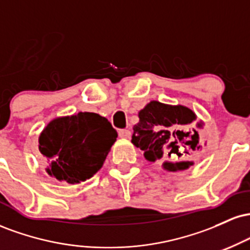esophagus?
Wrapping results in <instances>:
<instances>
[{"label": "esophagus", "instance_id": "obj_1", "mask_svg": "<svg viewBox=\"0 0 250 250\" xmlns=\"http://www.w3.org/2000/svg\"><path fill=\"white\" fill-rule=\"evenodd\" d=\"M130 135V130H128V129H121V130L119 131V136L121 137V139H129Z\"/></svg>", "mask_w": 250, "mask_h": 250}]
</instances>
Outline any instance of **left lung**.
Instances as JSON below:
<instances>
[{"instance_id":"left-lung-1","label":"left lung","mask_w":250,"mask_h":250,"mask_svg":"<svg viewBox=\"0 0 250 250\" xmlns=\"http://www.w3.org/2000/svg\"><path fill=\"white\" fill-rule=\"evenodd\" d=\"M203 127L205 122L186 105L150 101L139 111L131 143L147 161H161L165 170L176 173L194 165L191 159L202 149L199 129Z\"/></svg>"}]
</instances>
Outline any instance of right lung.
Returning <instances> with one entry per match:
<instances>
[{"label": "right lung", "mask_w": 250, "mask_h": 250, "mask_svg": "<svg viewBox=\"0 0 250 250\" xmlns=\"http://www.w3.org/2000/svg\"><path fill=\"white\" fill-rule=\"evenodd\" d=\"M116 137L105 117L81 111L51 120L40 134L39 150L48 163V175L77 185L102 168Z\"/></svg>", "instance_id": "1"}]
</instances>
